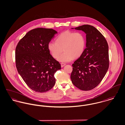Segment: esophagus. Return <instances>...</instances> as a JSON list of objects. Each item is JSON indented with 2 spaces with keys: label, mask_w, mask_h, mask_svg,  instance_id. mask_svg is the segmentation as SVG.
<instances>
[{
  "label": "esophagus",
  "mask_w": 125,
  "mask_h": 125,
  "mask_svg": "<svg viewBox=\"0 0 125 125\" xmlns=\"http://www.w3.org/2000/svg\"><path fill=\"white\" fill-rule=\"evenodd\" d=\"M61 67H63L65 65V64L64 63H63V62L61 63Z\"/></svg>",
  "instance_id": "1"
}]
</instances>
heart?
Instances as JSON below:
<instances>
[{
    "mask_svg": "<svg viewBox=\"0 0 125 125\" xmlns=\"http://www.w3.org/2000/svg\"><path fill=\"white\" fill-rule=\"evenodd\" d=\"M86 45L85 35L80 32L65 31L56 38L55 42L48 45L49 52L56 59L63 50L64 52L58 58L60 62H69L73 58H77L83 53Z\"/></svg>",
    "mask_w": 125,
    "mask_h": 125,
    "instance_id": "b5f03b06",
    "label": "heart"
}]
</instances>
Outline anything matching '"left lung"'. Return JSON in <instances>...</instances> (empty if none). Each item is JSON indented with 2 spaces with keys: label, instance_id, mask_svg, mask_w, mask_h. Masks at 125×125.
<instances>
[{
  "label": "left lung",
  "instance_id": "1",
  "mask_svg": "<svg viewBox=\"0 0 125 125\" xmlns=\"http://www.w3.org/2000/svg\"><path fill=\"white\" fill-rule=\"evenodd\" d=\"M74 29L86 34V48L72 64V82L79 89L90 90L100 83L108 69V45L105 37L93 26L85 24Z\"/></svg>",
  "mask_w": 125,
  "mask_h": 125
}]
</instances>
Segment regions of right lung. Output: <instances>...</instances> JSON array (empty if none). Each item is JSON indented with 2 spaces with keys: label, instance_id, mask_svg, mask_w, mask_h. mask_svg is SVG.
Returning <instances> with one entry per match:
<instances>
[{
  "label": "right lung",
  "instance_id": "add662e5",
  "mask_svg": "<svg viewBox=\"0 0 125 125\" xmlns=\"http://www.w3.org/2000/svg\"><path fill=\"white\" fill-rule=\"evenodd\" d=\"M57 32L37 28L30 30L18 42L16 66L27 85L37 92H45L55 84L54 74L61 65L50 54L48 45Z\"/></svg>",
  "mask_w": 125,
  "mask_h": 125
}]
</instances>
